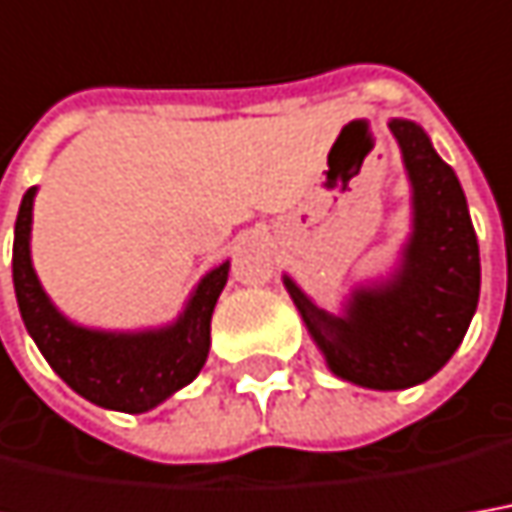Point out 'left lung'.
Wrapping results in <instances>:
<instances>
[{
	"label": "left lung",
	"mask_w": 512,
	"mask_h": 512,
	"mask_svg": "<svg viewBox=\"0 0 512 512\" xmlns=\"http://www.w3.org/2000/svg\"><path fill=\"white\" fill-rule=\"evenodd\" d=\"M412 184V235L387 283L356 288L342 316L291 277V300L330 373L367 389H406L446 367L479 302V243L457 173L412 120H389Z\"/></svg>",
	"instance_id": "8db88e82"
}]
</instances>
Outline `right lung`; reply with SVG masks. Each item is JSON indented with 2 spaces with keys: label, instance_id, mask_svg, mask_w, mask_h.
<instances>
[{
  "label": "right lung",
  "instance_id": "obj_1",
  "mask_svg": "<svg viewBox=\"0 0 512 512\" xmlns=\"http://www.w3.org/2000/svg\"><path fill=\"white\" fill-rule=\"evenodd\" d=\"M30 187L22 198L13 235V288L24 328L55 373L86 401L103 409L139 415L176 389L187 387L210 353V319L229 277V260L201 277L179 319L168 328L109 333L69 322L38 283L30 260L33 227Z\"/></svg>",
  "mask_w": 512,
  "mask_h": 512
}]
</instances>
